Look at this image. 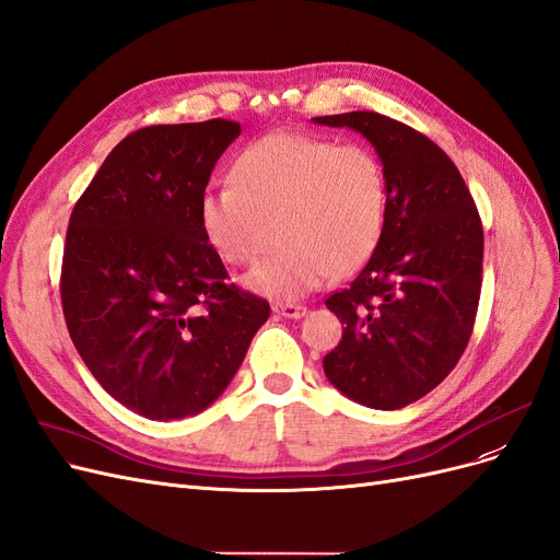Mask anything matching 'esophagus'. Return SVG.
Segmentation results:
<instances>
[{"instance_id":"obj_1","label":"esophagus","mask_w":560,"mask_h":560,"mask_svg":"<svg viewBox=\"0 0 560 560\" xmlns=\"http://www.w3.org/2000/svg\"><path fill=\"white\" fill-rule=\"evenodd\" d=\"M272 312L277 316H283V318H302L306 314V306L293 304V302H275Z\"/></svg>"}]
</instances>
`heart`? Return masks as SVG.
<instances>
[{
    "instance_id": "obj_1",
    "label": "heart",
    "mask_w": 560,
    "mask_h": 560,
    "mask_svg": "<svg viewBox=\"0 0 560 560\" xmlns=\"http://www.w3.org/2000/svg\"><path fill=\"white\" fill-rule=\"evenodd\" d=\"M232 182L202 190L197 223L225 262L246 265L277 221L279 248L242 279L250 293L302 298L355 272L382 240L388 178L368 147L272 132L237 155Z\"/></svg>"
}]
</instances>
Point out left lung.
<instances>
[{
  "instance_id": "8db88e82",
  "label": "left lung",
  "mask_w": 560,
  "mask_h": 560,
  "mask_svg": "<svg viewBox=\"0 0 560 560\" xmlns=\"http://www.w3.org/2000/svg\"><path fill=\"white\" fill-rule=\"evenodd\" d=\"M368 139L388 178V215L358 277L326 300L345 326L323 358L328 382L372 409L423 398L456 368L481 293L483 230L448 155L374 112L312 118Z\"/></svg>"
}]
</instances>
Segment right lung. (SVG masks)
Returning a JSON list of instances; mask_svg holds the SVG:
<instances>
[{
	"label": "right lung",
	"instance_id": "obj_1",
	"mask_svg": "<svg viewBox=\"0 0 560 560\" xmlns=\"http://www.w3.org/2000/svg\"><path fill=\"white\" fill-rule=\"evenodd\" d=\"M232 120L151 125L125 137L71 211L62 312L100 386L151 421L195 417L237 374L269 304L225 283L197 223Z\"/></svg>",
	"mask_w": 560,
	"mask_h": 560
}]
</instances>
